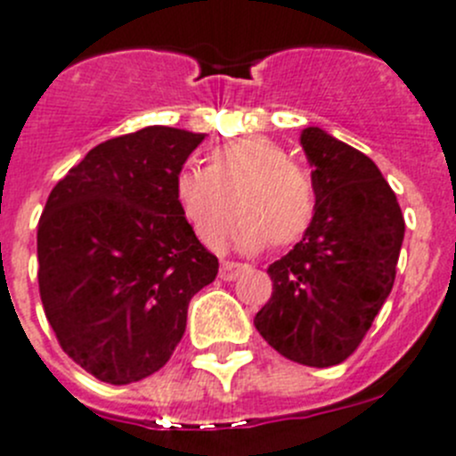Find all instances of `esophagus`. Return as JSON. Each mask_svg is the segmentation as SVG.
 <instances>
[{"mask_svg":"<svg viewBox=\"0 0 456 456\" xmlns=\"http://www.w3.org/2000/svg\"><path fill=\"white\" fill-rule=\"evenodd\" d=\"M248 270V265L245 264H236V261H223L220 264V279H224V281H232V279H236L238 274L245 273Z\"/></svg>","mask_w":456,"mask_h":456,"instance_id":"1","label":"esophagus"}]
</instances>
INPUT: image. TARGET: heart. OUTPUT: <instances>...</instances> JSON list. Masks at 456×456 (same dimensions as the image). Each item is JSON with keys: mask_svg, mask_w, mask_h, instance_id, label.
<instances>
[{"mask_svg": "<svg viewBox=\"0 0 456 456\" xmlns=\"http://www.w3.org/2000/svg\"><path fill=\"white\" fill-rule=\"evenodd\" d=\"M182 218L208 248H218L238 211L243 218L233 243L245 252L265 245L286 249L309 233L315 220V188L306 170L290 161L284 145L243 136L216 147L207 170L186 167L175 177Z\"/></svg>", "mask_w": 456, "mask_h": 456, "instance_id": "heart-1", "label": "heart"}]
</instances>
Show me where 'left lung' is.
<instances>
[{
    "label": "left lung",
    "instance_id": "1",
    "mask_svg": "<svg viewBox=\"0 0 456 456\" xmlns=\"http://www.w3.org/2000/svg\"><path fill=\"white\" fill-rule=\"evenodd\" d=\"M314 166L315 220L268 268L273 295L258 334L302 366L343 363L370 330L395 281L404 240L400 204L379 167L318 126L302 131Z\"/></svg>",
    "mask_w": 456,
    "mask_h": 456
}]
</instances>
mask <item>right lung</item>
I'll return each mask as SVG.
<instances>
[{"label": "right lung", "mask_w": 456, "mask_h": 456, "mask_svg": "<svg viewBox=\"0 0 456 456\" xmlns=\"http://www.w3.org/2000/svg\"><path fill=\"white\" fill-rule=\"evenodd\" d=\"M202 141L172 126L110 138L49 192L38 223L45 315L65 354L106 384L161 370L188 302L218 274L175 202V177Z\"/></svg>", "instance_id": "right-lung-1"}]
</instances>
